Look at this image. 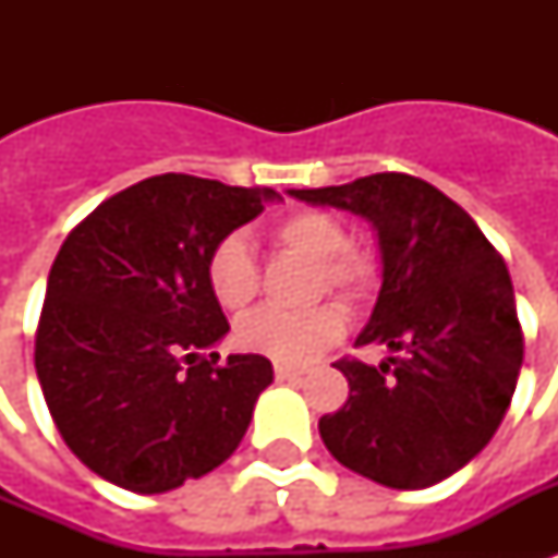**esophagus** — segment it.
Listing matches in <instances>:
<instances>
[{
    "mask_svg": "<svg viewBox=\"0 0 558 558\" xmlns=\"http://www.w3.org/2000/svg\"><path fill=\"white\" fill-rule=\"evenodd\" d=\"M275 376H278V381H292V379H301V376H304V371H301V367L275 365Z\"/></svg>",
    "mask_w": 558,
    "mask_h": 558,
    "instance_id": "obj_1",
    "label": "esophagus"
}]
</instances>
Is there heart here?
Instances as JSON below:
<instances>
[{
  "label": "heart",
  "instance_id": "b5f03b06",
  "mask_svg": "<svg viewBox=\"0 0 558 558\" xmlns=\"http://www.w3.org/2000/svg\"><path fill=\"white\" fill-rule=\"evenodd\" d=\"M275 243L318 266V287H330L348 298H362L373 283V263L348 248L350 236L339 219L324 210H295L275 222ZM205 280L222 310H243L257 295V263L243 236H226L214 245ZM348 315L339 304H322L304 313L263 306L236 324V341L252 353L280 365H306L344 336Z\"/></svg>",
  "mask_w": 558,
  "mask_h": 558
}]
</instances>
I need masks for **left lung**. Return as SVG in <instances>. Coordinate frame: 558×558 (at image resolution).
<instances>
[{
    "label": "left lung",
    "instance_id": "1",
    "mask_svg": "<svg viewBox=\"0 0 558 558\" xmlns=\"http://www.w3.org/2000/svg\"><path fill=\"white\" fill-rule=\"evenodd\" d=\"M287 193L367 219L379 240L381 287L356 344L388 356L336 365L350 397L322 416L324 446L390 489L440 484L493 440L515 393L524 339L507 263L458 202L408 173Z\"/></svg>",
    "mask_w": 558,
    "mask_h": 558
}]
</instances>
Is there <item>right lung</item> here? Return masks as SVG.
<instances>
[{
  "label": "right lung",
  "mask_w": 558,
  "mask_h": 558,
  "mask_svg": "<svg viewBox=\"0 0 558 558\" xmlns=\"http://www.w3.org/2000/svg\"><path fill=\"white\" fill-rule=\"evenodd\" d=\"M278 199L271 187L165 173L100 202L65 236L34 365L57 432L95 475L156 495L234 454L275 373L257 353L205 359L228 332L205 266Z\"/></svg>",
  "instance_id": "add662e5"
}]
</instances>
